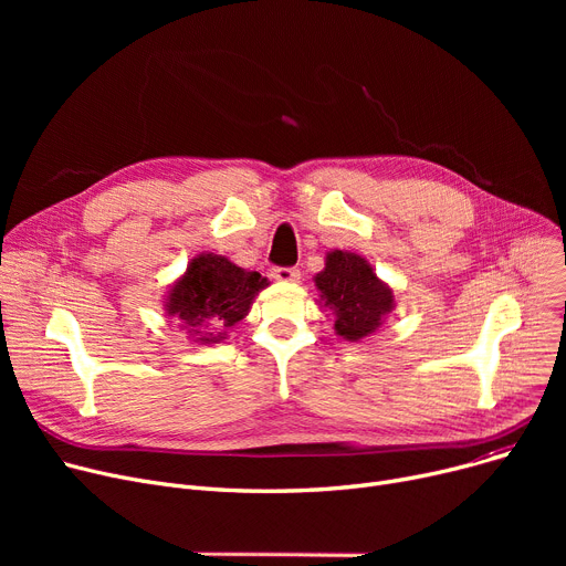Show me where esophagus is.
Listing matches in <instances>:
<instances>
[{
    "instance_id": "esophagus-1",
    "label": "esophagus",
    "mask_w": 566,
    "mask_h": 566,
    "mask_svg": "<svg viewBox=\"0 0 566 566\" xmlns=\"http://www.w3.org/2000/svg\"><path fill=\"white\" fill-rule=\"evenodd\" d=\"M271 275L277 280V282H298L301 280V271L298 268H291V265H275Z\"/></svg>"
}]
</instances>
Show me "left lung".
I'll use <instances>...</instances> for the list:
<instances>
[{"label":"left lung","mask_w":566,"mask_h":566,"mask_svg":"<svg viewBox=\"0 0 566 566\" xmlns=\"http://www.w3.org/2000/svg\"><path fill=\"white\" fill-rule=\"evenodd\" d=\"M316 286L325 307H331L337 316V335L350 342L371 335L380 318L392 310V291L358 254L331 252L323 273L316 275Z\"/></svg>","instance_id":"obj_1"}]
</instances>
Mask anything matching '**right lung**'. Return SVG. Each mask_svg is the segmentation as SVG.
Masks as SVG:
<instances>
[{
	"label": "right lung",
	"instance_id": "1",
	"mask_svg": "<svg viewBox=\"0 0 566 566\" xmlns=\"http://www.w3.org/2000/svg\"><path fill=\"white\" fill-rule=\"evenodd\" d=\"M263 286L265 277L256 271L248 273L218 254H201L192 259L184 280L171 289L167 312L181 321L188 333L201 335V342H218L248 314ZM206 329L212 333L206 334Z\"/></svg>",
	"mask_w": 566,
	"mask_h": 566
}]
</instances>
